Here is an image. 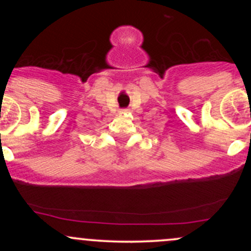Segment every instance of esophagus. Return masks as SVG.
Instances as JSON below:
<instances>
[{
  "instance_id": "esophagus-1",
  "label": "esophagus",
  "mask_w": 251,
  "mask_h": 251,
  "mask_svg": "<svg viewBox=\"0 0 251 251\" xmlns=\"http://www.w3.org/2000/svg\"><path fill=\"white\" fill-rule=\"evenodd\" d=\"M120 112H122V113H125V112H127V109H122Z\"/></svg>"
}]
</instances>
